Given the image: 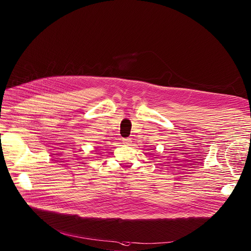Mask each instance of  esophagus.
I'll list each match as a JSON object with an SVG mask.
<instances>
[{"label":"esophagus","instance_id":"34e87169","mask_svg":"<svg viewBox=\"0 0 251 251\" xmlns=\"http://www.w3.org/2000/svg\"><path fill=\"white\" fill-rule=\"evenodd\" d=\"M123 142H124V144H126V145H130V144H131V139H130V138H125V139L123 140Z\"/></svg>","mask_w":251,"mask_h":251}]
</instances>
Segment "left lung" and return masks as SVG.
Wrapping results in <instances>:
<instances>
[{
	"instance_id": "obj_1",
	"label": "left lung",
	"mask_w": 251,
	"mask_h": 251,
	"mask_svg": "<svg viewBox=\"0 0 251 251\" xmlns=\"http://www.w3.org/2000/svg\"><path fill=\"white\" fill-rule=\"evenodd\" d=\"M150 150H151V149H150Z\"/></svg>"
}]
</instances>
